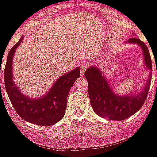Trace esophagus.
Masks as SVG:
<instances>
[{"instance_id": "34e87169", "label": "esophagus", "mask_w": 157, "mask_h": 157, "mask_svg": "<svg viewBox=\"0 0 157 157\" xmlns=\"http://www.w3.org/2000/svg\"><path fill=\"white\" fill-rule=\"evenodd\" d=\"M86 69V65L85 63L80 65V71H81V75H82V76H83L84 74H85Z\"/></svg>"}]
</instances>
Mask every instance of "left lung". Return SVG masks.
<instances>
[{
  "instance_id": "left-lung-1",
  "label": "left lung",
  "mask_w": 157,
  "mask_h": 157,
  "mask_svg": "<svg viewBox=\"0 0 157 157\" xmlns=\"http://www.w3.org/2000/svg\"><path fill=\"white\" fill-rule=\"evenodd\" d=\"M126 43L140 47L144 64L150 71L148 79L140 92L117 94L109 85L105 75L96 65H91L85 72V77L88 82L89 98L93 111L100 117L109 120H124L138 112L147 98L151 82V59L147 46L135 37L129 39Z\"/></svg>"
}]
</instances>
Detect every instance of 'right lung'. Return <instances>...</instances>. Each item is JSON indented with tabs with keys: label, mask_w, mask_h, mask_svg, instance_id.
Here are the masks:
<instances>
[{
	"label": "right lung",
	"mask_w": 157,
	"mask_h": 157,
	"mask_svg": "<svg viewBox=\"0 0 157 157\" xmlns=\"http://www.w3.org/2000/svg\"><path fill=\"white\" fill-rule=\"evenodd\" d=\"M23 38L24 36L21 37L7 55L4 70L6 91L16 112L22 119L34 124L50 126L65 116L67 97L74 82L80 76V68L76 67L59 77L45 95L35 98L25 95L15 84L12 73L13 56Z\"/></svg>",
	"instance_id": "right-lung-1"
}]
</instances>
